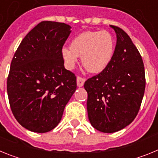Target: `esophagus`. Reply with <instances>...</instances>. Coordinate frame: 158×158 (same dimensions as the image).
<instances>
[{
  "label": "esophagus",
  "mask_w": 158,
  "mask_h": 158,
  "mask_svg": "<svg viewBox=\"0 0 158 158\" xmlns=\"http://www.w3.org/2000/svg\"><path fill=\"white\" fill-rule=\"evenodd\" d=\"M85 81V78H82L81 77H77V85L78 87H82L84 85V83Z\"/></svg>",
  "instance_id": "1"
}]
</instances>
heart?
I'll return each mask as SVG.
<instances>
[{"instance_id":"heart-1","label":"heart","mask_w":158,"mask_h":158,"mask_svg":"<svg viewBox=\"0 0 158 158\" xmlns=\"http://www.w3.org/2000/svg\"><path fill=\"white\" fill-rule=\"evenodd\" d=\"M115 50V38L109 31H85L73 40L70 47H63L62 55L68 69L81 56L82 65L89 72L100 73L110 64Z\"/></svg>"}]
</instances>
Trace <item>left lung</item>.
I'll list each match as a JSON object with an SVG mask.
<instances>
[{
	"mask_svg": "<svg viewBox=\"0 0 158 158\" xmlns=\"http://www.w3.org/2000/svg\"><path fill=\"white\" fill-rule=\"evenodd\" d=\"M110 27L117 37L112 59L104 71L84 85L89 122L104 133H114L132 123L146 87L144 64L138 49L123 30Z\"/></svg>",
	"mask_w": 158,
	"mask_h": 158,
	"instance_id": "1",
	"label": "left lung"
}]
</instances>
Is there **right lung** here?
Wrapping results in <instances>:
<instances>
[{
    "label": "right lung",
    "instance_id": "add662e5",
    "mask_svg": "<svg viewBox=\"0 0 158 158\" xmlns=\"http://www.w3.org/2000/svg\"><path fill=\"white\" fill-rule=\"evenodd\" d=\"M71 32L64 23L43 21L28 32L12 60L7 81L11 109L22 127L36 133L54 129L77 89L64 67L62 49Z\"/></svg>",
    "mask_w": 158,
    "mask_h": 158
}]
</instances>
